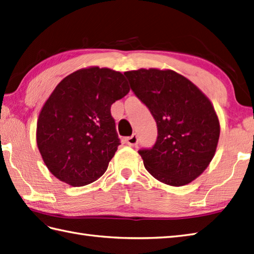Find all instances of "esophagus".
<instances>
[{
	"label": "esophagus",
	"mask_w": 254,
	"mask_h": 254,
	"mask_svg": "<svg viewBox=\"0 0 254 254\" xmlns=\"http://www.w3.org/2000/svg\"><path fill=\"white\" fill-rule=\"evenodd\" d=\"M126 143L128 146H136L138 143V138H137V135L136 134H133L132 136H128L126 138Z\"/></svg>",
	"instance_id": "1"
}]
</instances>
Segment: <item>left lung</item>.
I'll return each instance as SVG.
<instances>
[{"label":"left lung","instance_id":"left-lung-1","mask_svg":"<svg viewBox=\"0 0 254 254\" xmlns=\"http://www.w3.org/2000/svg\"><path fill=\"white\" fill-rule=\"evenodd\" d=\"M125 75L157 123L155 145L138 150L146 170L171 186L197 179L213 159L220 137V122L209 98L173 70L138 69Z\"/></svg>","mask_w":254,"mask_h":254}]
</instances>
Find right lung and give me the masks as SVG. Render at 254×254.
Wrapping results in <instances>:
<instances>
[{"label": "right lung", "instance_id": "1", "mask_svg": "<svg viewBox=\"0 0 254 254\" xmlns=\"http://www.w3.org/2000/svg\"><path fill=\"white\" fill-rule=\"evenodd\" d=\"M129 92L121 72L91 67L67 75L41 110L37 144L45 166L71 186L96 181L120 145L110 107Z\"/></svg>", "mask_w": 254, "mask_h": 254}]
</instances>
